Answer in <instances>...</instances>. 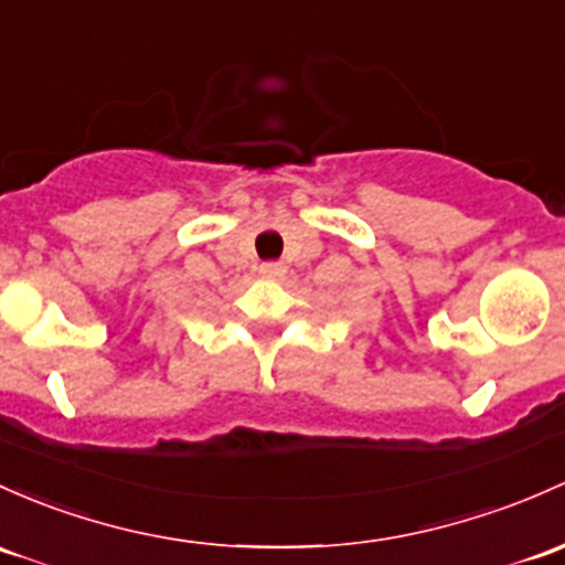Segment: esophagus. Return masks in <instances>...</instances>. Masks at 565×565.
I'll list each match as a JSON object with an SVG mask.
<instances>
[{
  "instance_id": "esophagus-1",
  "label": "esophagus",
  "mask_w": 565,
  "mask_h": 565,
  "mask_svg": "<svg viewBox=\"0 0 565 565\" xmlns=\"http://www.w3.org/2000/svg\"><path fill=\"white\" fill-rule=\"evenodd\" d=\"M284 273H287L284 263H263V265H259V276H263V278H281Z\"/></svg>"
}]
</instances>
